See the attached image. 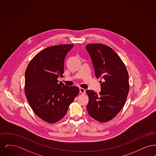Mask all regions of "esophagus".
I'll return each instance as SVG.
<instances>
[{"label": "esophagus", "instance_id": "1", "mask_svg": "<svg viewBox=\"0 0 156 156\" xmlns=\"http://www.w3.org/2000/svg\"><path fill=\"white\" fill-rule=\"evenodd\" d=\"M80 92L81 94H85V89H83V88H80Z\"/></svg>", "mask_w": 156, "mask_h": 156}]
</instances>
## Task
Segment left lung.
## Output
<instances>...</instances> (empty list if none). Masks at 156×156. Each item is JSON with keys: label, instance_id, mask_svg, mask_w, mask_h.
Returning a JSON list of instances; mask_svg holds the SVG:
<instances>
[{"label": "left lung", "instance_id": "left-lung-1", "mask_svg": "<svg viewBox=\"0 0 156 156\" xmlns=\"http://www.w3.org/2000/svg\"><path fill=\"white\" fill-rule=\"evenodd\" d=\"M86 49L92 61L95 74L101 78L99 94L87 90L88 114L100 122L113 119L126 102L129 90V75L119 55L111 47L102 44H89Z\"/></svg>", "mask_w": 156, "mask_h": 156}]
</instances>
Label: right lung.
Returning <instances> with one entry per match:
<instances>
[{
  "mask_svg": "<svg viewBox=\"0 0 156 156\" xmlns=\"http://www.w3.org/2000/svg\"><path fill=\"white\" fill-rule=\"evenodd\" d=\"M74 44L47 47L31 59L25 73V94L37 116L49 123L64 118L79 93L77 87H68L57 80L63 76L64 60Z\"/></svg>",
  "mask_w": 156,
  "mask_h": 156,
  "instance_id": "right-lung-1",
  "label": "right lung"
}]
</instances>
